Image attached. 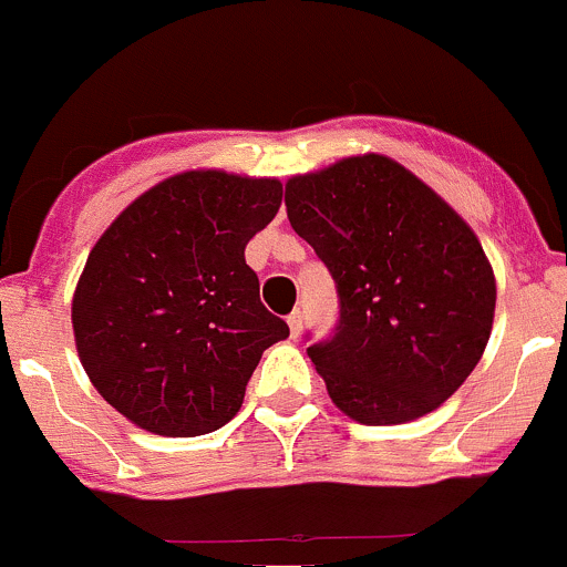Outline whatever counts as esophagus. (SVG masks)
<instances>
[{
    "mask_svg": "<svg viewBox=\"0 0 567 567\" xmlns=\"http://www.w3.org/2000/svg\"><path fill=\"white\" fill-rule=\"evenodd\" d=\"M301 321H305L301 310H293L288 316V327H290V334H293V338H299V334H301Z\"/></svg>",
    "mask_w": 567,
    "mask_h": 567,
    "instance_id": "1",
    "label": "esophagus"
}]
</instances>
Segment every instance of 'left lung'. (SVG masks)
Wrapping results in <instances>:
<instances>
[{
    "mask_svg": "<svg viewBox=\"0 0 567 567\" xmlns=\"http://www.w3.org/2000/svg\"><path fill=\"white\" fill-rule=\"evenodd\" d=\"M285 207L338 285V332L307 349L334 406L390 426L457 393L496 316V277L468 221L377 152L290 177Z\"/></svg>",
    "mask_w": 567,
    "mask_h": 567,
    "instance_id": "obj_1",
    "label": "left lung"
}]
</instances>
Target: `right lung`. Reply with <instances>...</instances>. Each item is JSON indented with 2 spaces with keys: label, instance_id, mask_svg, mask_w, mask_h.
<instances>
[{
  "label": "right lung",
  "instance_id": "add662e5",
  "mask_svg": "<svg viewBox=\"0 0 567 567\" xmlns=\"http://www.w3.org/2000/svg\"><path fill=\"white\" fill-rule=\"evenodd\" d=\"M279 205V179L194 168L152 185L104 229L71 327L87 379L126 421L196 437L238 415L262 351L290 334L244 257Z\"/></svg>",
  "mask_w": 567,
  "mask_h": 567
}]
</instances>
